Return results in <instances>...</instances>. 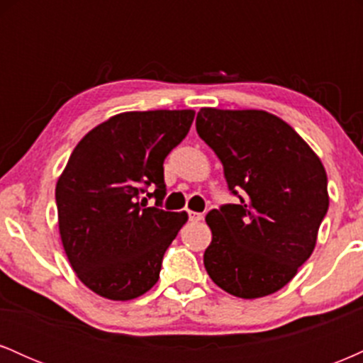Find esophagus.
<instances>
[{"label":"esophagus","instance_id":"34e87169","mask_svg":"<svg viewBox=\"0 0 363 363\" xmlns=\"http://www.w3.org/2000/svg\"><path fill=\"white\" fill-rule=\"evenodd\" d=\"M187 215H189L191 222H199V220H203V215L196 213V211H187Z\"/></svg>","mask_w":363,"mask_h":363}]
</instances>
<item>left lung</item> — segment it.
Wrapping results in <instances>:
<instances>
[{
	"mask_svg": "<svg viewBox=\"0 0 363 363\" xmlns=\"http://www.w3.org/2000/svg\"><path fill=\"white\" fill-rule=\"evenodd\" d=\"M196 131L240 199L206 215L213 235L203 256L206 272L235 297L274 294L315 247L329 206L324 165L294 128L266 111L203 107Z\"/></svg>",
	"mask_w": 363,
	"mask_h": 363,
	"instance_id": "8db88e82",
	"label": "left lung"
}]
</instances>
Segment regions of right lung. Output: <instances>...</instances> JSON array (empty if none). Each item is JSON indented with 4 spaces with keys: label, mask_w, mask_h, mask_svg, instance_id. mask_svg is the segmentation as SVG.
Wrapping results in <instances>:
<instances>
[{
    "label": "right lung",
    "mask_w": 363,
    "mask_h": 363,
    "mask_svg": "<svg viewBox=\"0 0 363 363\" xmlns=\"http://www.w3.org/2000/svg\"><path fill=\"white\" fill-rule=\"evenodd\" d=\"M193 119L187 109L112 116L83 136L57 179L62 247L83 285L101 297L131 301L158 281L187 213L147 207L144 194L162 203L164 160Z\"/></svg>",
    "instance_id": "obj_1"
}]
</instances>
